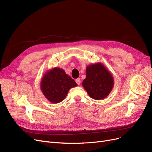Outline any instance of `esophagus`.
I'll return each mask as SVG.
<instances>
[{"label":"esophagus","mask_w":152,"mask_h":152,"mask_svg":"<svg viewBox=\"0 0 152 152\" xmlns=\"http://www.w3.org/2000/svg\"><path fill=\"white\" fill-rule=\"evenodd\" d=\"M76 82L77 85H80L81 84V80H80V78H77V79L76 80Z\"/></svg>","instance_id":"34e87169"}]
</instances>
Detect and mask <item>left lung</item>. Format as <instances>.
<instances>
[{
    "instance_id": "left-lung-1",
    "label": "left lung",
    "mask_w": 152,
    "mask_h": 152,
    "mask_svg": "<svg viewBox=\"0 0 152 152\" xmlns=\"http://www.w3.org/2000/svg\"><path fill=\"white\" fill-rule=\"evenodd\" d=\"M82 85L90 97L95 100L104 99L114 86L110 73L102 64H95L86 67V77Z\"/></svg>"
}]
</instances>
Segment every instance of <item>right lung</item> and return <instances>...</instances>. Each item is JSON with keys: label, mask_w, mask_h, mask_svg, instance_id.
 Returning a JSON list of instances; mask_svg holds the SVG:
<instances>
[{"label": "right lung", "mask_w": 152, "mask_h": 152, "mask_svg": "<svg viewBox=\"0 0 152 152\" xmlns=\"http://www.w3.org/2000/svg\"><path fill=\"white\" fill-rule=\"evenodd\" d=\"M77 85L60 68H53L44 75L41 82L43 95L52 103H58L66 96L68 91Z\"/></svg>", "instance_id": "1"}]
</instances>
